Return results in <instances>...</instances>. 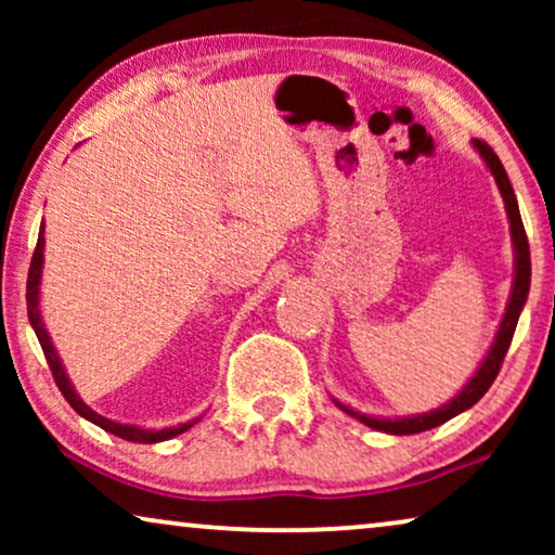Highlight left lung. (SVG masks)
<instances>
[{"instance_id": "obj_1", "label": "left lung", "mask_w": 555, "mask_h": 555, "mask_svg": "<svg viewBox=\"0 0 555 555\" xmlns=\"http://www.w3.org/2000/svg\"><path fill=\"white\" fill-rule=\"evenodd\" d=\"M473 149L480 154L485 166H488V171L492 173V179H495L498 192L505 202L507 222H511L513 285H511V295H507V302H505L503 321H500L495 340L490 344L488 353H485V359L480 361V366H477L475 374L469 376V382L462 386V389L454 393L450 401H444L442 406L431 409V412L409 414V416H374V414H363V412H359V409H353L351 404H344V401L331 397L333 404H336L340 412H346L348 416H353V420H359L361 424H366V427H371V429L384 431V435H399V437L401 435H420V431L435 429V427H439V424L450 422L452 416H457L462 412H467L469 406H475L477 401L485 397V391L490 389L492 382H495L500 363H503L507 346H511V340H513L515 325H518V318L522 313V308H526L528 291H530V247H528L526 230H522L518 199H515L513 184H511V179H507V173L503 169V164H500L495 151H492L488 143H482L477 139L473 141Z\"/></svg>"}]
</instances>
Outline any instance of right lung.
Wrapping results in <instances>:
<instances>
[{
    "mask_svg": "<svg viewBox=\"0 0 555 555\" xmlns=\"http://www.w3.org/2000/svg\"><path fill=\"white\" fill-rule=\"evenodd\" d=\"M42 268H44V222L40 227V237H37V247H35V255H33V264H29V278H27V315H29V325H33L37 340H40L42 351H44V359L50 363V371L52 376H55V384L57 389L63 391V397L67 399V404H70L75 412H78L82 420L93 422L95 427H101L105 431H111V435H116L120 439H128V442H139V444H156V442H166V439L177 437V435H184L186 429H192L196 422L202 420V416H196V420H189L184 424H177V427H164V429H146V427H139V424H120L116 420H108V416L98 414L95 409H90L86 401L80 399V393L75 391V386L70 382V376H67L65 371V363L60 359L55 344H52L48 328H44V321H42V308H40V285H42Z\"/></svg>",
    "mask_w": 555,
    "mask_h": 555,
    "instance_id": "obj_1",
    "label": "right lung"
}]
</instances>
